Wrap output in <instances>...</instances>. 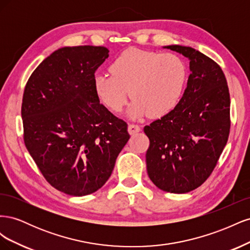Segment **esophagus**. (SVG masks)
Returning <instances> with one entry per match:
<instances>
[{"label": "esophagus", "mask_w": 250, "mask_h": 250, "mask_svg": "<svg viewBox=\"0 0 250 250\" xmlns=\"http://www.w3.org/2000/svg\"><path fill=\"white\" fill-rule=\"evenodd\" d=\"M141 130V127L137 124H129V126H128V131H129L130 134H134L137 133Z\"/></svg>", "instance_id": "esophagus-1"}]
</instances>
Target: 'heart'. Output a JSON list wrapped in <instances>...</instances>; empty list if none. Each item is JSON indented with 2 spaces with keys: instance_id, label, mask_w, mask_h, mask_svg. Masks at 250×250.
Masks as SVG:
<instances>
[{
  "instance_id": "1",
  "label": "heart",
  "mask_w": 250,
  "mask_h": 250,
  "mask_svg": "<svg viewBox=\"0 0 250 250\" xmlns=\"http://www.w3.org/2000/svg\"><path fill=\"white\" fill-rule=\"evenodd\" d=\"M110 72L96 75V94L110 110L119 112L130 90L131 117L167 115L178 104L187 81L186 64L174 53L126 50L111 63Z\"/></svg>"
}]
</instances>
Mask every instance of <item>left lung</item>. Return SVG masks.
<instances>
[{
	"label": "left lung",
	"instance_id": "left-lung-1",
	"mask_svg": "<svg viewBox=\"0 0 250 250\" xmlns=\"http://www.w3.org/2000/svg\"><path fill=\"white\" fill-rule=\"evenodd\" d=\"M168 49L190 59L191 74L173 110L144 127L149 178L161 190L184 194L200 187L214 171L230 130V98L216 62L191 47Z\"/></svg>",
	"mask_w": 250,
	"mask_h": 250
}]
</instances>
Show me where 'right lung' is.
Segmentation results:
<instances>
[{
  "mask_svg": "<svg viewBox=\"0 0 250 250\" xmlns=\"http://www.w3.org/2000/svg\"><path fill=\"white\" fill-rule=\"evenodd\" d=\"M105 47H64L29 77L22 95L24 143L56 190L85 196L106 183L130 135L128 125L100 103L95 73Z\"/></svg>",
  "mask_w": 250,
  "mask_h": 250,
  "instance_id": "right-lung-1",
  "label": "right lung"
}]
</instances>
